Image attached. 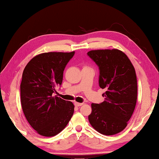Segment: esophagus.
I'll use <instances>...</instances> for the list:
<instances>
[{
	"instance_id": "34e87169",
	"label": "esophagus",
	"mask_w": 159,
	"mask_h": 159,
	"mask_svg": "<svg viewBox=\"0 0 159 159\" xmlns=\"http://www.w3.org/2000/svg\"><path fill=\"white\" fill-rule=\"evenodd\" d=\"M74 105H75L76 107H80V106H82V105H83V103H81V102H74Z\"/></svg>"
}]
</instances>
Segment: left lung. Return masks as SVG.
I'll return each mask as SVG.
<instances>
[{"instance_id": "obj_1", "label": "left lung", "mask_w": 159, "mask_h": 159, "mask_svg": "<svg viewBox=\"0 0 159 159\" xmlns=\"http://www.w3.org/2000/svg\"><path fill=\"white\" fill-rule=\"evenodd\" d=\"M87 55L98 66L99 86L106 90L102 95L105 101L91 104L89 121L101 134H116L126 127L135 107L138 85L135 68L119 49L91 50Z\"/></svg>"}]
</instances>
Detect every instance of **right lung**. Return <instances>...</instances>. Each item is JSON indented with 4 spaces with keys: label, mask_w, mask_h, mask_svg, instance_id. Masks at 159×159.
Returning <instances> with one entry per match:
<instances>
[{
    "label": "right lung",
    "mask_w": 159,
    "mask_h": 159,
    "mask_svg": "<svg viewBox=\"0 0 159 159\" xmlns=\"http://www.w3.org/2000/svg\"><path fill=\"white\" fill-rule=\"evenodd\" d=\"M72 52H47L35 56L25 67L20 84L21 103L28 122L39 134L52 137L65 129L74 105L57 96Z\"/></svg>",
    "instance_id": "1"
}]
</instances>
